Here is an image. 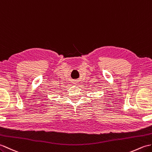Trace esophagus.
I'll use <instances>...</instances> for the list:
<instances>
[{
	"mask_svg": "<svg viewBox=\"0 0 152 152\" xmlns=\"http://www.w3.org/2000/svg\"><path fill=\"white\" fill-rule=\"evenodd\" d=\"M77 83H78V82H77L76 81H75V82H73V84H75V85H77Z\"/></svg>",
	"mask_w": 152,
	"mask_h": 152,
	"instance_id": "34e87169",
	"label": "esophagus"
}]
</instances>
